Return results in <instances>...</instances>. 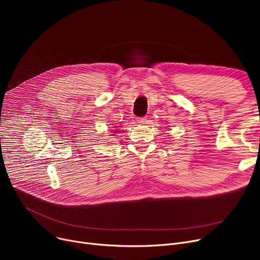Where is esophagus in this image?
<instances>
[{
  "mask_svg": "<svg viewBox=\"0 0 260 260\" xmlns=\"http://www.w3.org/2000/svg\"><path fill=\"white\" fill-rule=\"evenodd\" d=\"M137 122L140 123V124H145V123L147 122V117H140V118H137Z\"/></svg>",
  "mask_w": 260,
  "mask_h": 260,
  "instance_id": "esophagus-1",
  "label": "esophagus"
}]
</instances>
